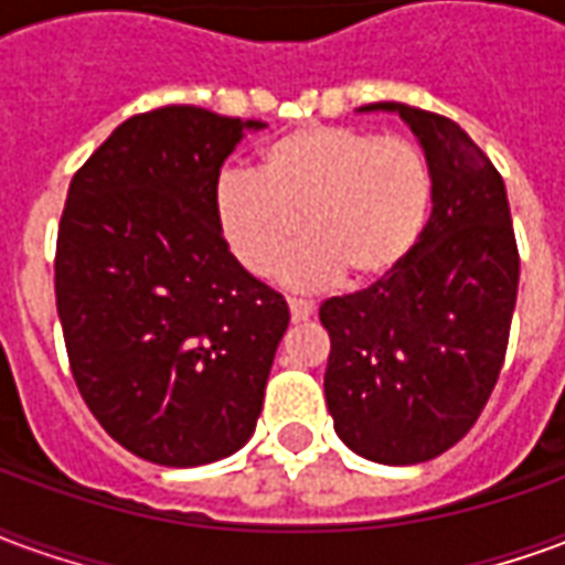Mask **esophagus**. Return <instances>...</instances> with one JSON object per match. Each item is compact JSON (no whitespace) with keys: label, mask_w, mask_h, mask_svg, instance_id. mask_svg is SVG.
Wrapping results in <instances>:
<instances>
[{"label":"esophagus","mask_w":565,"mask_h":565,"mask_svg":"<svg viewBox=\"0 0 565 565\" xmlns=\"http://www.w3.org/2000/svg\"><path fill=\"white\" fill-rule=\"evenodd\" d=\"M287 306H290V318H294V323H302V320H308L311 315H315V302H308V299H287Z\"/></svg>","instance_id":"esophagus-1"}]
</instances>
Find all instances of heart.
<instances>
[{
    "label": "heart",
    "mask_w": 565,
    "mask_h": 565,
    "mask_svg": "<svg viewBox=\"0 0 565 565\" xmlns=\"http://www.w3.org/2000/svg\"><path fill=\"white\" fill-rule=\"evenodd\" d=\"M214 211L235 259L266 275L302 230L281 278L311 290L344 275L366 287L403 266L433 211V172L408 139L311 124L259 150V172H226Z\"/></svg>",
    "instance_id": "b5f03b06"
}]
</instances>
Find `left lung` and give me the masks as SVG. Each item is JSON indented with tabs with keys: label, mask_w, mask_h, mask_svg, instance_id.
I'll return each mask as SVG.
<instances>
[{
	"label": "left lung",
	"mask_w": 565,
	"mask_h": 565,
	"mask_svg": "<svg viewBox=\"0 0 565 565\" xmlns=\"http://www.w3.org/2000/svg\"><path fill=\"white\" fill-rule=\"evenodd\" d=\"M396 111L433 172V214L403 266L320 306L323 393L348 448L384 466L445 454L484 412L509 348L521 257L502 174L454 120Z\"/></svg>",
	"instance_id": "obj_1"
}]
</instances>
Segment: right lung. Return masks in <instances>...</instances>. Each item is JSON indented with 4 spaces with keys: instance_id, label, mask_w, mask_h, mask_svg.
Returning a JSON list of instances; mask_svg holds the SVG:
<instances>
[{
    "instance_id": "right-lung-1",
    "label": "right lung",
    "mask_w": 565,
    "mask_h": 565,
    "mask_svg": "<svg viewBox=\"0 0 565 565\" xmlns=\"http://www.w3.org/2000/svg\"><path fill=\"white\" fill-rule=\"evenodd\" d=\"M259 120L166 105L124 120L68 184L54 287L68 366L108 436L160 466L254 436L290 308L230 254L214 190Z\"/></svg>"
}]
</instances>
